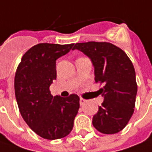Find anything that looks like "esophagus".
Wrapping results in <instances>:
<instances>
[{"instance_id":"34e87169","label":"esophagus","mask_w":152,"mask_h":152,"mask_svg":"<svg viewBox=\"0 0 152 152\" xmlns=\"http://www.w3.org/2000/svg\"><path fill=\"white\" fill-rule=\"evenodd\" d=\"M86 102V100H85V99H83V98H80V105H84Z\"/></svg>"}]
</instances>
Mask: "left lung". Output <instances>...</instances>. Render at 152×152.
Listing matches in <instances>:
<instances>
[{"instance_id": "8db88e82", "label": "left lung", "mask_w": 152, "mask_h": 152, "mask_svg": "<svg viewBox=\"0 0 152 152\" xmlns=\"http://www.w3.org/2000/svg\"><path fill=\"white\" fill-rule=\"evenodd\" d=\"M86 55L93 64L95 80L104 102L92 119L94 127L103 134L121 132L135 109L137 85L133 64L121 48L109 42L76 43L73 50Z\"/></svg>"}]
</instances>
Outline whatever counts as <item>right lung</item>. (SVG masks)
Here are the masks:
<instances>
[{
  "label": "right lung",
  "instance_id": "obj_1",
  "mask_svg": "<svg viewBox=\"0 0 152 152\" xmlns=\"http://www.w3.org/2000/svg\"><path fill=\"white\" fill-rule=\"evenodd\" d=\"M74 44L40 43L22 56L15 75V95L22 118L38 136L47 140L66 137L72 132L80 98L53 96L50 86L56 79V61Z\"/></svg>",
  "mask_w": 152,
  "mask_h": 152
}]
</instances>
